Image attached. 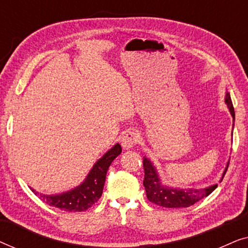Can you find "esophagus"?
<instances>
[{"instance_id": "34e87169", "label": "esophagus", "mask_w": 248, "mask_h": 248, "mask_svg": "<svg viewBox=\"0 0 248 248\" xmlns=\"http://www.w3.org/2000/svg\"><path fill=\"white\" fill-rule=\"evenodd\" d=\"M139 140V133L137 131H130L122 138V147L124 149L133 148Z\"/></svg>"}]
</instances>
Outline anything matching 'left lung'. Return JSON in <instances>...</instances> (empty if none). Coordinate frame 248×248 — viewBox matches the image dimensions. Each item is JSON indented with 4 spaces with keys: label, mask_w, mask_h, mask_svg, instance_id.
Instances as JSON below:
<instances>
[{
    "label": "left lung",
    "mask_w": 248,
    "mask_h": 248,
    "mask_svg": "<svg viewBox=\"0 0 248 248\" xmlns=\"http://www.w3.org/2000/svg\"><path fill=\"white\" fill-rule=\"evenodd\" d=\"M225 103L232 116V127H233V122H235V110H233L232 101L228 91H226ZM228 165H229V161L227 162V166L225 170L222 172L220 182L222 181L223 176L226 174ZM143 168H144L143 185H144L145 192H147L148 200L159 206H164V208H174V209L188 208V206L193 205L194 203L200 201L201 199L211 194V193L217 188V186H218V184H213L202 188L169 187V186L162 184L157 168H155L154 162L147 157H143Z\"/></svg>",
    "instance_id": "8db88e82"
}]
</instances>
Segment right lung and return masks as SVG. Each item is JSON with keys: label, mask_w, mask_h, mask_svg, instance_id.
I'll return each mask as SVG.
<instances>
[{"label": "right lung", "mask_w": 248, "mask_h": 248, "mask_svg": "<svg viewBox=\"0 0 248 248\" xmlns=\"http://www.w3.org/2000/svg\"><path fill=\"white\" fill-rule=\"evenodd\" d=\"M121 144L116 143L106 154H104L103 157L94 162L84 181L69 191L59 193V194H43V193L36 192L31 187L30 189L46 204L54 208L69 212L84 211L91 208L100 199L108 168L114 159L121 155Z\"/></svg>", "instance_id": "add662e5"}]
</instances>
